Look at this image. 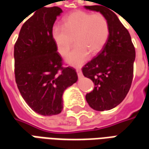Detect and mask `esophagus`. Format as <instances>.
<instances>
[{"instance_id":"esophagus-1","label":"esophagus","mask_w":149,"mask_h":149,"mask_svg":"<svg viewBox=\"0 0 149 149\" xmlns=\"http://www.w3.org/2000/svg\"><path fill=\"white\" fill-rule=\"evenodd\" d=\"M76 70H77V76L79 78H81L83 77V74H82V72H81V69L79 68H76Z\"/></svg>"}]
</instances>
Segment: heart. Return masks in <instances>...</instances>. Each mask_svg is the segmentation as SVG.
Segmentation results:
<instances>
[{"mask_svg":"<svg viewBox=\"0 0 149 149\" xmlns=\"http://www.w3.org/2000/svg\"><path fill=\"white\" fill-rule=\"evenodd\" d=\"M110 33L109 23L101 13H91L76 11L64 20V25L54 24L51 35L57 52L63 56L68 53L73 44L77 45L68 54L66 61L73 66H80L91 54H97L103 49Z\"/></svg>","mask_w":149,"mask_h":149,"instance_id":"obj_1","label":"heart"}]
</instances>
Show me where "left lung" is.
I'll list each match as a JSON object with an SVG mask.
<instances>
[{
  "label": "left lung",
  "instance_id": "obj_1",
  "mask_svg": "<svg viewBox=\"0 0 149 149\" xmlns=\"http://www.w3.org/2000/svg\"><path fill=\"white\" fill-rule=\"evenodd\" d=\"M84 8L103 13L110 27L104 47L82 68L84 77L94 84L93 90L86 94L85 98L94 110H110L121 103L131 87L136 57L134 45L127 29L111 8L102 5Z\"/></svg>",
  "mask_w": 149,
  "mask_h": 149
}]
</instances>
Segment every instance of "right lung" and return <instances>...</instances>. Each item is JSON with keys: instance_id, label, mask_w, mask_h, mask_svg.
I'll return each instance as SVG.
<instances>
[{"instance_id": "right-lung-1", "label": "right lung", "mask_w": 149, "mask_h": 149, "mask_svg": "<svg viewBox=\"0 0 149 149\" xmlns=\"http://www.w3.org/2000/svg\"><path fill=\"white\" fill-rule=\"evenodd\" d=\"M59 7L40 8L24 22L14 45V73L23 99L34 112L57 115L63 109L64 91L77 82L72 67H63L51 35Z\"/></svg>"}]
</instances>
